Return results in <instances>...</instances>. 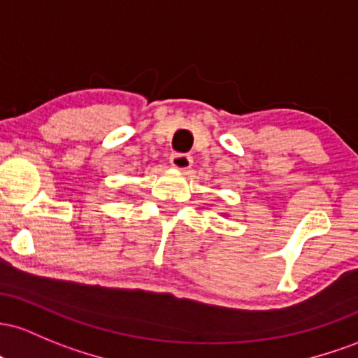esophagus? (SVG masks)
<instances>
[{
	"label": "esophagus",
	"mask_w": 358,
	"mask_h": 358,
	"mask_svg": "<svg viewBox=\"0 0 358 358\" xmlns=\"http://www.w3.org/2000/svg\"><path fill=\"white\" fill-rule=\"evenodd\" d=\"M171 164L172 167H176L178 171H187V169H191L192 166V157L187 154H172Z\"/></svg>",
	"instance_id": "obj_1"
}]
</instances>
